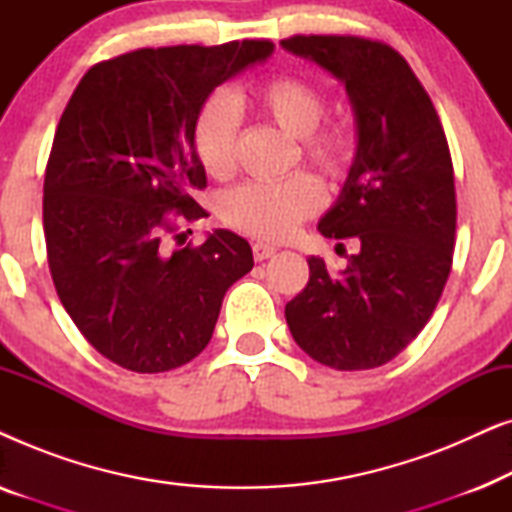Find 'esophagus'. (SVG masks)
Masks as SVG:
<instances>
[{"label": "esophagus", "instance_id": "34e87169", "mask_svg": "<svg viewBox=\"0 0 512 512\" xmlns=\"http://www.w3.org/2000/svg\"><path fill=\"white\" fill-rule=\"evenodd\" d=\"M251 251H254L256 261H265V258L277 254V247H272V244H268V242H254L251 244Z\"/></svg>", "mask_w": 512, "mask_h": 512}]
</instances>
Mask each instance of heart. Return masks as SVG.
Instances as JSON below:
<instances>
[{"label":"heart","instance_id":"b5f03b06","mask_svg":"<svg viewBox=\"0 0 512 512\" xmlns=\"http://www.w3.org/2000/svg\"><path fill=\"white\" fill-rule=\"evenodd\" d=\"M247 104L258 116L298 139L307 165L328 179H342L354 163L352 130L324 123V93L300 74H272L247 90ZM240 118L228 97H209L193 123V151L212 179L230 177ZM324 205V193L310 174L282 181H251L223 198L221 216L228 226L261 240H284Z\"/></svg>","mask_w":512,"mask_h":512}]
</instances>
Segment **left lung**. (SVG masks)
I'll use <instances>...</instances> for the list:
<instances>
[{"instance_id": "left-lung-1", "label": "left lung", "mask_w": 512, "mask_h": 512, "mask_svg": "<svg viewBox=\"0 0 512 512\" xmlns=\"http://www.w3.org/2000/svg\"><path fill=\"white\" fill-rule=\"evenodd\" d=\"M282 46L345 83L359 130L345 186L319 221L321 235L359 251L340 272L307 258L310 282L286 303V324L328 368L384 366L426 326L450 277L457 195L445 130L408 62L382 41L296 34Z\"/></svg>"}]
</instances>
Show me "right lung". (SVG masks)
<instances>
[{
  "label": "right lung",
  "mask_w": 512,
  "mask_h": 512,
  "mask_svg": "<svg viewBox=\"0 0 512 512\" xmlns=\"http://www.w3.org/2000/svg\"><path fill=\"white\" fill-rule=\"evenodd\" d=\"M272 41L139 48L83 76L44 179L48 268L60 303L104 359L165 373L212 340L226 291L254 268L244 237L184 244L170 212L207 216L193 123L214 88L268 60Z\"/></svg>",
  "instance_id": "1"
}]
</instances>
